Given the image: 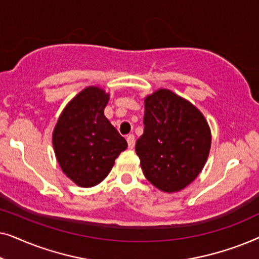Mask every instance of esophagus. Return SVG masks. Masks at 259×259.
I'll return each instance as SVG.
<instances>
[{
    "label": "esophagus",
    "instance_id": "obj_1",
    "mask_svg": "<svg viewBox=\"0 0 259 259\" xmlns=\"http://www.w3.org/2000/svg\"><path fill=\"white\" fill-rule=\"evenodd\" d=\"M126 140H127V143H128V147L133 148L134 144H136V138H134L133 134H128L126 138Z\"/></svg>",
    "mask_w": 259,
    "mask_h": 259
}]
</instances>
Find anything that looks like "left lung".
I'll use <instances>...</instances> for the list:
<instances>
[{
  "instance_id": "8db88e82",
  "label": "left lung",
  "mask_w": 259,
  "mask_h": 259,
  "mask_svg": "<svg viewBox=\"0 0 259 259\" xmlns=\"http://www.w3.org/2000/svg\"><path fill=\"white\" fill-rule=\"evenodd\" d=\"M144 133L136 152L145 177L162 192H178L199 176L211 148L210 126L199 109L172 91L145 98Z\"/></svg>"
}]
</instances>
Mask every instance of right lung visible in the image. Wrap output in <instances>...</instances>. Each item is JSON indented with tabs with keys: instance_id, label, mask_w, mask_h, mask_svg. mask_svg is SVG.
<instances>
[{
	"instance_id": "1",
	"label": "right lung",
	"mask_w": 259,
	"mask_h": 259,
	"mask_svg": "<svg viewBox=\"0 0 259 259\" xmlns=\"http://www.w3.org/2000/svg\"><path fill=\"white\" fill-rule=\"evenodd\" d=\"M108 100L102 88L86 87L66 105L53 131L56 160L80 187L100 184L127 148L125 138L104 114Z\"/></svg>"
}]
</instances>
